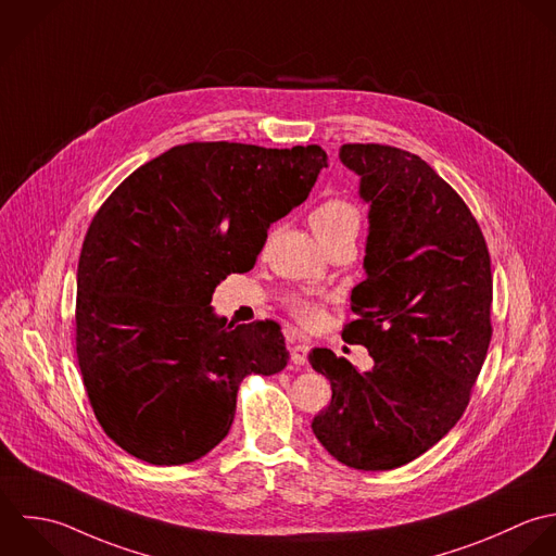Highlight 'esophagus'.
Here are the masks:
<instances>
[{
    "label": "esophagus",
    "instance_id": "esophagus-1",
    "mask_svg": "<svg viewBox=\"0 0 556 556\" xmlns=\"http://www.w3.org/2000/svg\"><path fill=\"white\" fill-rule=\"evenodd\" d=\"M289 352H291V361H293V365L302 367V365H306V363H308L311 345H308L304 339H300V337H291V341H289Z\"/></svg>",
    "mask_w": 556,
    "mask_h": 556
}]
</instances>
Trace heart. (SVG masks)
<instances>
[{"label":"heart","instance_id":"obj_1","mask_svg":"<svg viewBox=\"0 0 556 556\" xmlns=\"http://www.w3.org/2000/svg\"><path fill=\"white\" fill-rule=\"evenodd\" d=\"M308 222L324 248H330L337 241H356L363 226V208L350 198L334 195L319 202L311 211ZM287 308L304 326H313L321 319L319 302L306 295H291L287 300Z\"/></svg>","mask_w":556,"mask_h":556}]
</instances>
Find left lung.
I'll use <instances>...</instances> for the list:
<instances>
[{
    "mask_svg": "<svg viewBox=\"0 0 556 556\" xmlns=\"http://www.w3.org/2000/svg\"><path fill=\"white\" fill-rule=\"evenodd\" d=\"M370 204L356 319L343 341L365 345L372 369L317 348L308 361L332 401L313 418L326 451L356 470L420 457L462 418L492 341V269L462 195L418 155L388 144H343Z\"/></svg>",
    "mask_w": 556,
    "mask_h": 556,
    "instance_id": "obj_1",
    "label": "left lung"
}]
</instances>
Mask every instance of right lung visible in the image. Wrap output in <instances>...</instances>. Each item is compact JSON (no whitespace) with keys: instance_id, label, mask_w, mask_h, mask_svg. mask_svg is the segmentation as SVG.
Returning <instances> with one entry per match:
<instances>
[{"instance_id":"add662e5","label":"right lung","mask_w":556,"mask_h":556,"mask_svg":"<svg viewBox=\"0 0 556 556\" xmlns=\"http://www.w3.org/2000/svg\"><path fill=\"white\" fill-rule=\"evenodd\" d=\"M326 166L317 144L189 142L101 204L79 254L75 345L92 412L129 455L200 459L226 438L243 377L287 367L276 321L226 324L211 298L230 271L254 267L269 226Z\"/></svg>"}]
</instances>
